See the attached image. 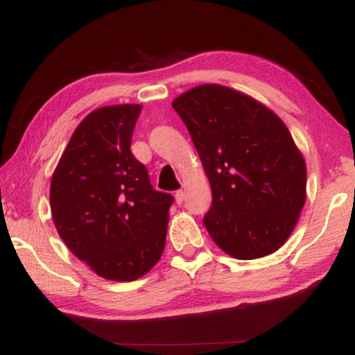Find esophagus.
<instances>
[{
  "instance_id": "34e87169",
  "label": "esophagus",
  "mask_w": 355,
  "mask_h": 355,
  "mask_svg": "<svg viewBox=\"0 0 355 355\" xmlns=\"http://www.w3.org/2000/svg\"><path fill=\"white\" fill-rule=\"evenodd\" d=\"M174 198H176V203L178 205H182V201L185 198V193L182 192V190H178V192L174 193Z\"/></svg>"
}]
</instances>
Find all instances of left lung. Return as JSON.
Instances as JSON below:
<instances>
[{
	"label": "left lung",
	"instance_id": "left-lung-1",
	"mask_svg": "<svg viewBox=\"0 0 355 355\" xmlns=\"http://www.w3.org/2000/svg\"><path fill=\"white\" fill-rule=\"evenodd\" d=\"M212 190V241L239 260L279 249L306 200V165L275 112L233 89L195 87L173 101Z\"/></svg>",
	"mask_w": 355,
	"mask_h": 355
}]
</instances>
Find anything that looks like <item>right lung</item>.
I'll use <instances>...</instances> for the list:
<instances>
[{"label": "right lung", "mask_w": 355, "mask_h": 355, "mask_svg": "<svg viewBox=\"0 0 355 355\" xmlns=\"http://www.w3.org/2000/svg\"><path fill=\"white\" fill-rule=\"evenodd\" d=\"M139 105L90 112L74 130L51 184L63 243L98 276L135 281L162 257L173 195L152 187L130 150Z\"/></svg>", "instance_id": "obj_1"}]
</instances>
